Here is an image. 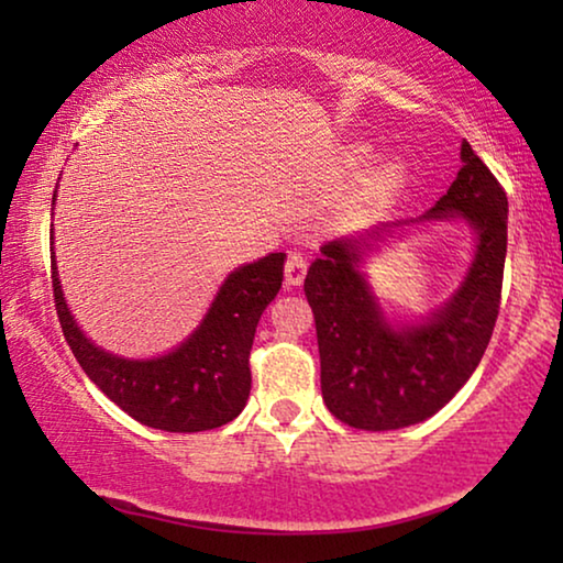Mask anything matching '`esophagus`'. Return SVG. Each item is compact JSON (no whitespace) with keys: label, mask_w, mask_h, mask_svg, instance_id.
Returning a JSON list of instances; mask_svg holds the SVG:
<instances>
[{"label":"esophagus","mask_w":563,"mask_h":563,"mask_svg":"<svg viewBox=\"0 0 563 563\" xmlns=\"http://www.w3.org/2000/svg\"><path fill=\"white\" fill-rule=\"evenodd\" d=\"M307 274V261L302 253H289L287 264H284V279H287L289 287H299Z\"/></svg>","instance_id":"34e87169"}]
</instances>
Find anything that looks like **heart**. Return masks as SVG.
Here are the masks:
<instances>
[{"mask_svg": "<svg viewBox=\"0 0 563 563\" xmlns=\"http://www.w3.org/2000/svg\"><path fill=\"white\" fill-rule=\"evenodd\" d=\"M368 158H372V153H368V148H364V145H358V148H353L351 153V166L353 168L364 166ZM402 181H405V166L399 164V161H387V164L376 168L374 179L368 181V189H372V195L376 197H387L391 191L402 187Z\"/></svg>", "mask_w": 563, "mask_h": 563, "instance_id": "b5f03b06", "label": "heart"}]
</instances>
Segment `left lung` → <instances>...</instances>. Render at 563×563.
<instances>
[{"mask_svg": "<svg viewBox=\"0 0 563 563\" xmlns=\"http://www.w3.org/2000/svg\"><path fill=\"white\" fill-rule=\"evenodd\" d=\"M461 172L426 220H466L476 253L451 302L418 325H389L358 272L368 238L330 241L305 279L320 349V387L328 410L361 430H397L435 415L464 387L495 330L507 253V195L495 174L461 143Z\"/></svg>", "mask_w": 563, "mask_h": 563, "instance_id": "1", "label": "left lung"}]
</instances>
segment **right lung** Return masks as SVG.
<instances>
[{
    "label": "right lung",
    "mask_w": 563,
    "mask_h": 563,
    "mask_svg": "<svg viewBox=\"0 0 563 563\" xmlns=\"http://www.w3.org/2000/svg\"><path fill=\"white\" fill-rule=\"evenodd\" d=\"M51 266L53 299L66 343L89 379L130 418L166 433H199L241 415L251 395L253 335L261 314L282 289L284 253H268L235 268L220 287L202 325L179 349L151 361L120 358L97 349L68 312L56 258Z\"/></svg>",
    "instance_id": "right-lung-1"
}]
</instances>
